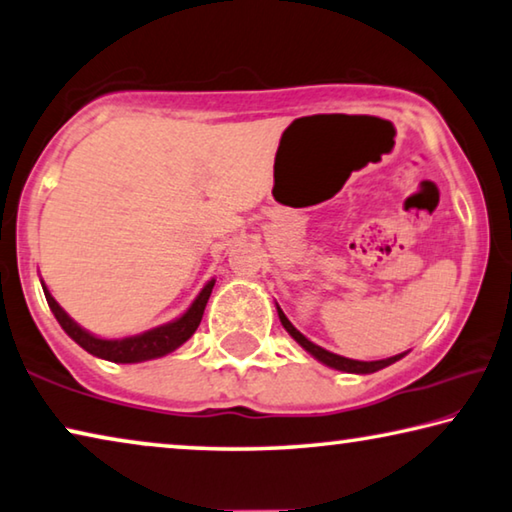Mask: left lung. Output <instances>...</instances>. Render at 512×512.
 Here are the masks:
<instances>
[{
    "label": "left lung",
    "instance_id": "left-lung-1",
    "mask_svg": "<svg viewBox=\"0 0 512 512\" xmlns=\"http://www.w3.org/2000/svg\"><path fill=\"white\" fill-rule=\"evenodd\" d=\"M277 313H279L281 325L286 327V332H288L290 336H293L295 341L300 343L306 352H309V355H313V357H316L318 361H322V364L329 366V368H336V371L366 375V373L380 371V368H384V366H391L393 361H398V359L405 357V352H403V355H396V357H389V359H380V361H355V359L334 355V352H329V350H325V348H320V345L311 343L309 338H306L302 332H297V329L293 327V322H290V320L286 318V313H283V311L279 309V306H277Z\"/></svg>",
    "mask_w": 512,
    "mask_h": 512
}]
</instances>
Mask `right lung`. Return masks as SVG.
I'll use <instances>...</instances> for the list:
<instances>
[{"instance_id": "1", "label": "right lung", "mask_w": 512, "mask_h": 512, "mask_svg": "<svg viewBox=\"0 0 512 512\" xmlns=\"http://www.w3.org/2000/svg\"><path fill=\"white\" fill-rule=\"evenodd\" d=\"M212 286H215V279H210L196 300L192 302L190 309H187L183 316L167 322V325H160L155 329H148L144 334L128 336V338H98L82 329L77 322L68 316V313L61 309L57 300L50 295V290L43 286L45 300L50 304L54 318L59 320V325L64 327V332L73 338L77 345H82L86 352H91L93 357L114 361V364H137V361H148L169 355L176 348H180L187 338H190L199 322L203 318V311H206L208 297L212 293Z\"/></svg>"}]
</instances>
